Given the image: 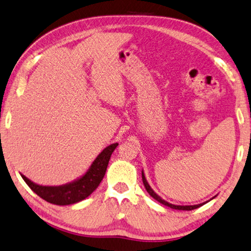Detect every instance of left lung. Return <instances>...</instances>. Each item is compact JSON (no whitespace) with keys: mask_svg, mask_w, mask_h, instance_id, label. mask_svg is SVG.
<instances>
[{"mask_svg":"<svg viewBox=\"0 0 251 251\" xmlns=\"http://www.w3.org/2000/svg\"><path fill=\"white\" fill-rule=\"evenodd\" d=\"M142 178H143V183H144V186H145V189H146V191L147 192L150 193V196L152 197V198H154L155 200L156 201H158L160 202V203H162V204H164V205H166V206H170L171 209H176V210H185V211H190V210H194V209H198V208H200V206H202L203 204H205L206 202H209V201H206V202H203V203H200V204H194V205H176V204H172V203H170V202H168V201H165V200H163V199L158 196V194H156L154 192V190L151 188V185L149 184V182H147V180H146V177H145V174H144V172H143L142 171ZM216 197H213L212 199H214ZM211 199V200H212Z\"/></svg>","mask_w":251,"mask_h":251,"instance_id":"1","label":"left lung"}]
</instances>
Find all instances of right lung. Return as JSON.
I'll return each instance as SVG.
<instances>
[{"instance_id": "right-lung-1", "label": "right lung", "mask_w": 251, "mask_h": 251, "mask_svg": "<svg viewBox=\"0 0 251 251\" xmlns=\"http://www.w3.org/2000/svg\"><path fill=\"white\" fill-rule=\"evenodd\" d=\"M117 145L118 143H114V144L105 147L95 158V161L91 163L90 168L87 170L83 176L73 182L66 183V184L58 186L40 185L29 180L23 174H21V176L35 194H38L40 198H42L49 203L57 205L77 203V202L82 201L83 199L88 198L100 184L101 180L105 176L111 154Z\"/></svg>"}]
</instances>
